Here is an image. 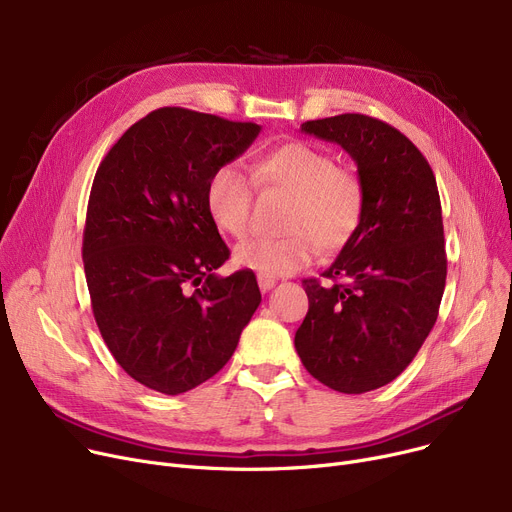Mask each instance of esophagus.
<instances>
[{"instance_id": "1", "label": "esophagus", "mask_w": 512, "mask_h": 512, "mask_svg": "<svg viewBox=\"0 0 512 512\" xmlns=\"http://www.w3.org/2000/svg\"><path fill=\"white\" fill-rule=\"evenodd\" d=\"M257 282H259L261 292H270V290L276 286V280H274V278H265V276H257Z\"/></svg>"}]
</instances>
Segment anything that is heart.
Wrapping results in <instances>:
<instances>
[{"label": "heart", "mask_w": 512, "mask_h": 512, "mask_svg": "<svg viewBox=\"0 0 512 512\" xmlns=\"http://www.w3.org/2000/svg\"><path fill=\"white\" fill-rule=\"evenodd\" d=\"M253 176L263 186H276L294 195L286 230L280 238L255 236L234 249V263L265 278L303 270L319 247L340 251L357 234L365 191L357 172L336 166L330 151L305 141H288L261 155ZM253 184L234 164L215 168L205 184V209L213 226L242 236L249 230Z\"/></svg>", "instance_id": "b5f03b06"}]
</instances>
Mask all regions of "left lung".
<instances>
[{"instance_id": "left-lung-1", "label": "left lung", "mask_w": 512, "mask_h": 512, "mask_svg": "<svg viewBox=\"0 0 512 512\" xmlns=\"http://www.w3.org/2000/svg\"><path fill=\"white\" fill-rule=\"evenodd\" d=\"M301 130L355 159L365 209L324 272L332 284L303 280L309 311L294 346L315 380L363 394L398 378L438 319L446 286L438 184L423 153L378 118L340 114Z\"/></svg>"}]
</instances>
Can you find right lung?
<instances>
[{"label": "right lung", "mask_w": 512, "mask_h": 512, "mask_svg": "<svg viewBox=\"0 0 512 512\" xmlns=\"http://www.w3.org/2000/svg\"><path fill=\"white\" fill-rule=\"evenodd\" d=\"M261 126L184 107L132 124L97 168L83 234L97 328L139 384L182 394L232 357L261 303L205 209L209 174L245 153Z\"/></svg>", "instance_id": "add662e5"}]
</instances>
